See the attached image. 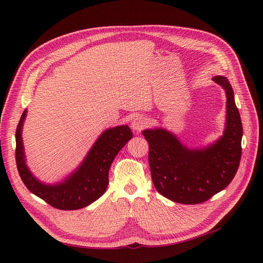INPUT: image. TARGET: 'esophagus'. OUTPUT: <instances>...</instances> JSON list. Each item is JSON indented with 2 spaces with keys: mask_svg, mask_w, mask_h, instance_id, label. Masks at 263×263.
<instances>
[{
  "mask_svg": "<svg viewBox=\"0 0 263 263\" xmlns=\"http://www.w3.org/2000/svg\"><path fill=\"white\" fill-rule=\"evenodd\" d=\"M147 126V121L143 117H135L132 122H131V127L135 131H141Z\"/></svg>",
  "mask_w": 263,
  "mask_h": 263,
  "instance_id": "1",
  "label": "esophagus"
}]
</instances>
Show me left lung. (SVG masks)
I'll list each match as a JSON object with an SVG mask.
<instances>
[{
  "label": "left lung",
  "instance_id": "left-lung-1",
  "mask_svg": "<svg viewBox=\"0 0 263 263\" xmlns=\"http://www.w3.org/2000/svg\"><path fill=\"white\" fill-rule=\"evenodd\" d=\"M227 96L224 135L210 147L191 150L164 129L145 130L151 178L161 195L173 201L197 204L224 190L236 176L242 154V122L229 81L214 77Z\"/></svg>",
  "mask_w": 263,
  "mask_h": 263
}]
</instances>
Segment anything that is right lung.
<instances>
[{"mask_svg":"<svg viewBox=\"0 0 263 263\" xmlns=\"http://www.w3.org/2000/svg\"><path fill=\"white\" fill-rule=\"evenodd\" d=\"M25 115L26 109L16 130V163L25 186L53 208L60 210L82 209L101 197L108 184L110 164L120 149L132 139L131 129L128 126H120L104 131L78 171L61 184L46 185L36 180L25 165L21 137Z\"/></svg>","mask_w":263,"mask_h":263,"instance_id":"1","label":"right lung"}]
</instances>
